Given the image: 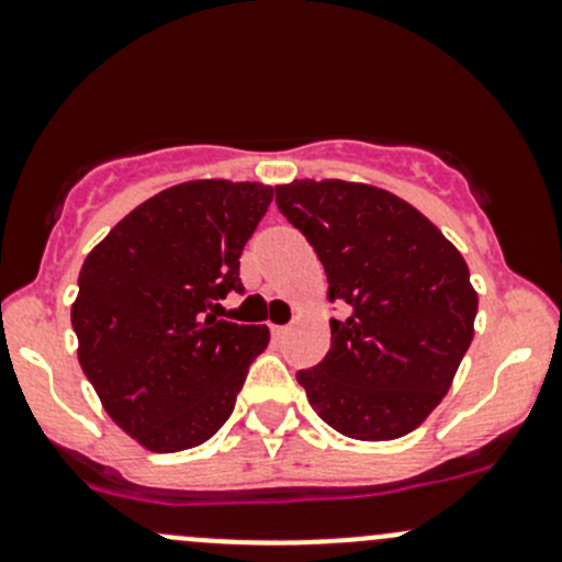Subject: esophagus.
I'll return each mask as SVG.
<instances>
[{"label": "esophagus", "mask_w": 562, "mask_h": 562, "mask_svg": "<svg viewBox=\"0 0 562 562\" xmlns=\"http://www.w3.org/2000/svg\"><path fill=\"white\" fill-rule=\"evenodd\" d=\"M271 334H274V339H285L288 334H291V328H288V326H271Z\"/></svg>", "instance_id": "esophagus-1"}]
</instances>
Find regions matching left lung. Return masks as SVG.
I'll return each instance as SVG.
<instances>
[{"label":"left lung","instance_id":"obj_1","mask_svg":"<svg viewBox=\"0 0 562 562\" xmlns=\"http://www.w3.org/2000/svg\"><path fill=\"white\" fill-rule=\"evenodd\" d=\"M277 206L315 247L328 299L331 348L299 372L317 416L353 440H396L449 394L473 342L479 293L462 252L416 206L381 187L296 179Z\"/></svg>","mask_w":562,"mask_h":562}]
</instances>
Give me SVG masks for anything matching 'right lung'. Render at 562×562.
<instances>
[{
	"label": "right lung",
	"mask_w": 562,
	"mask_h": 562,
	"mask_svg": "<svg viewBox=\"0 0 562 562\" xmlns=\"http://www.w3.org/2000/svg\"><path fill=\"white\" fill-rule=\"evenodd\" d=\"M274 198L260 181L195 179L119 220L72 302L78 361L108 416L157 454L206 443L234 413L269 328L220 321L239 258Z\"/></svg>",
	"instance_id": "right-lung-1"
}]
</instances>
